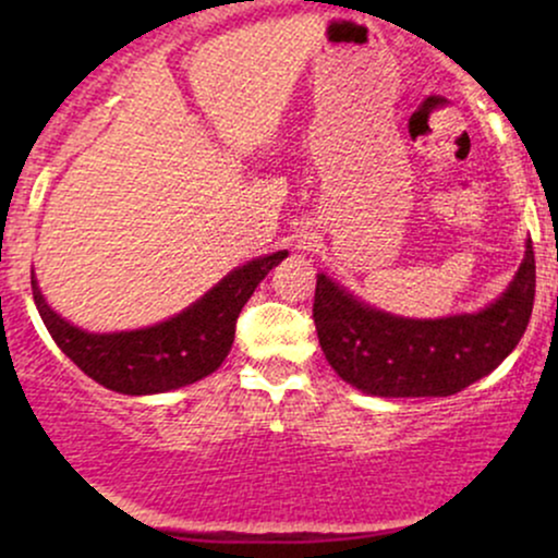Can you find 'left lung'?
Returning <instances> with one entry per match:
<instances>
[{"label": "left lung", "mask_w": 558, "mask_h": 558, "mask_svg": "<svg viewBox=\"0 0 558 558\" xmlns=\"http://www.w3.org/2000/svg\"><path fill=\"white\" fill-rule=\"evenodd\" d=\"M535 301V252H527L506 293L477 315L403 319L364 306L317 275L315 328L338 375L364 393L451 396L485 377L527 330Z\"/></svg>", "instance_id": "1"}]
</instances>
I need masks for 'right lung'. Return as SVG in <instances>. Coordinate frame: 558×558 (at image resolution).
<instances>
[{"label":"right lung","mask_w":558,"mask_h":558,"mask_svg":"<svg viewBox=\"0 0 558 558\" xmlns=\"http://www.w3.org/2000/svg\"><path fill=\"white\" fill-rule=\"evenodd\" d=\"M286 254L275 252L270 257H259L239 267L222 278L207 296L168 323L144 330L110 332V336H94L65 323L49 310L34 278L31 288L49 336L60 345L62 354L78 364L92 380L128 396L165 393L202 380L220 367L233 345L235 319L243 304Z\"/></svg>","instance_id":"obj_1"}]
</instances>
